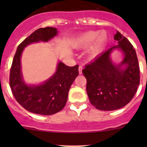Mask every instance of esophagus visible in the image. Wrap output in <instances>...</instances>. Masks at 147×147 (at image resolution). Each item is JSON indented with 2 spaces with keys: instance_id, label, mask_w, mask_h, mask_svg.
<instances>
[{
  "instance_id": "esophagus-1",
  "label": "esophagus",
  "mask_w": 147,
  "mask_h": 147,
  "mask_svg": "<svg viewBox=\"0 0 147 147\" xmlns=\"http://www.w3.org/2000/svg\"><path fill=\"white\" fill-rule=\"evenodd\" d=\"M78 70H79V74L80 75H81V74L82 73V66H79V69H78Z\"/></svg>"
}]
</instances>
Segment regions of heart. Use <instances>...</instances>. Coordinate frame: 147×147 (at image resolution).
Listing matches in <instances>:
<instances>
[{
	"label": "heart",
	"instance_id": "b5f03b06",
	"mask_svg": "<svg viewBox=\"0 0 147 147\" xmlns=\"http://www.w3.org/2000/svg\"><path fill=\"white\" fill-rule=\"evenodd\" d=\"M107 35L105 31L99 33V31L90 30L80 35L77 40V46L81 48L89 47V55L91 58H94L101 54L107 42Z\"/></svg>",
	"mask_w": 147,
	"mask_h": 147
}]
</instances>
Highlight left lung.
<instances>
[{"label":"left lung","instance_id":"8db88e82","mask_svg":"<svg viewBox=\"0 0 147 147\" xmlns=\"http://www.w3.org/2000/svg\"><path fill=\"white\" fill-rule=\"evenodd\" d=\"M114 39L118 42L117 45L102 53L82 69L87 79L89 100L100 110H116L127 105L137 92L140 82L139 63L132 45L119 31ZM115 49L124 54L119 65L114 64L110 58Z\"/></svg>","mask_w":147,"mask_h":147}]
</instances>
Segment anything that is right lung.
Returning a JSON list of instances; mask_svg holds the SVG:
<instances>
[{
  "label": "right lung",
  "instance_id": "right-lung-1",
  "mask_svg": "<svg viewBox=\"0 0 147 147\" xmlns=\"http://www.w3.org/2000/svg\"><path fill=\"white\" fill-rule=\"evenodd\" d=\"M57 34V28H39L18 46L10 72V87L17 102L28 112L41 115H52L64 108L69 88L79 75L77 65L74 67L59 62L57 70L40 84H27L21 72V55L26 46L40 41L47 42Z\"/></svg>",
  "mask_w": 147,
  "mask_h": 147
}]
</instances>
